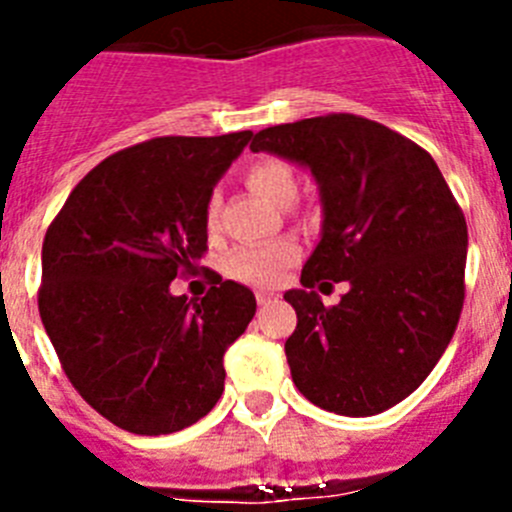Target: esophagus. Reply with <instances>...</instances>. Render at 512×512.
<instances>
[{"mask_svg":"<svg viewBox=\"0 0 512 512\" xmlns=\"http://www.w3.org/2000/svg\"><path fill=\"white\" fill-rule=\"evenodd\" d=\"M271 300H277V295H274V292H264V289H259V292H256V302H259V305H269Z\"/></svg>","mask_w":512,"mask_h":512,"instance_id":"34e87169","label":"esophagus"}]
</instances>
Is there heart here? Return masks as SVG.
I'll list each match as a JSON object with an SVG mask.
<instances>
[{
	"mask_svg": "<svg viewBox=\"0 0 512 512\" xmlns=\"http://www.w3.org/2000/svg\"><path fill=\"white\" fill-rule=\"evenodd\" d=\"M248 189L264 197L269 205L289 207L297 200L300 182L295 169L277 156H261L246 166ZM217 197L207 202V225H215ZM300 259V246L292 238H279L259 246H243L230 253L225 271L235 282L251 284V287H277L282 282L284 271Z\"/></svg>",
	"mask_w": 512,
	"mask_h": 512,
	"instance_id": "1",
	"label": "heart"
}]
</instances>
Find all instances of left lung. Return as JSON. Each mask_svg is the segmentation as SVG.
I'll return each mask as SVG.
<instances>
[{
    "instance_id": "1",
    "label": "left lung",
    "mask_w": 512,
    "mask_h": 512,
    "mask_svg": "<svg viewBox=\"0 0 512 512\" xmlns=\"http://www.w3.org/2000/svg\"><path fill=\"white\" fill-rule=\"evenodd\" d=\"M251 151L307 166L320 184L323 238L284 300L297 328L287 364L297 390L348 418L384 413L418 390L464 307L467 220L431 153L348 112L274 125ZM325 278L349 292L325 308Z\"/></svg>"
}]
</instances>
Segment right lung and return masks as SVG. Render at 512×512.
<instances>
[{"instance_id":"1","label":"right lung","mask_w":512,"mask_h":512,"mask_svg":"<svg viewBox=\"0 0 512 512\" xmlns=\"http://www.w3.org/2000/svg\"><path fill=\"white\" fill-rule=\"evenodd\" d=\"M251 138L164 135L112 153L45 233V333L76 392L122 431H182L223 395V356L256 297L215 271L202 300L169 284L200 269L212 187Z\"/></svg>"}]
</instances>
